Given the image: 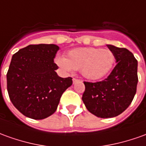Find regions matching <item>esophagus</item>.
I'll list each match as a JSON object with an SVG mask.
<instances>
[{
	"mask_svg": "<svg viewBox=\"0 0 146 146\" xmlns=\"http://www.w3.org/2000/svg\"><path fill=\"white\" fill-rule=\"evenodd\" d=\"M78 81H81V79H77V78H73V83H75L76 82H78Z\"/></svg>",
	"mask_w": 146,
	"mask_h": 146,
	"instance_id": "1",
	"label": "esophagus"
}]
</instances>
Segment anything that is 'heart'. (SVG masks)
Returning a JSON list of instances; mask_svg holds the SVG:
<instances>
[{
  "label": "heart",
  "mask_w": 146,
  "mask_h": 146,
  "mask_svg": "<svg viewBox=\"0 0 146 146\" xmlns=\"http://www.w3.org/2000/svg\"><path fill=\"white\" fill-rule=\"evenodd\" d=\"M115 62V56L110 49L79 48L67 52L66 58L60 57L57 63L67 71L80 70L90 80L102 79L109 73Z\"/></svg>",
  "instance_id": "b5f03b06"
}]
</instances>
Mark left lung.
I'll list each match as a JSON object with an SVG mask.
<instances>
[{"mask_svg":"<svg viewBox=\"0 0 146 146\" xmlns=\"http://www.w3.org/2000/svg\"><path fill=\"white\" fill-rule=\"evenodd\" d=\"M115 56L116 66L102 81L84 82L83 99L86 109L102 118L119 115L128 108L137 91V61L124 48L107 45Z\"/></svg>","mask_w":146,"mask_h":146,"instance_id":"left-lung-1","label":"left lung"}]
</instances>
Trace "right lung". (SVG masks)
<instances>
[{
    "label": "right lung",
    "instance_id": "add662e5",
    "mask_svg": "<svg viewBox=\"0 0 146 146\" xmlns=\"http://www.w3.org/2000/svg\"><path fill=\"white\" fill-rule=\"evenodd\" d=\"M60 48L55 44H30L15 53L7 72L10 100L25 116L44 119L56 112L72 78H61L54 59Z\"/></svg>",
    "mask_w": 146,
    "mask_h": 146
}]
</instances>
